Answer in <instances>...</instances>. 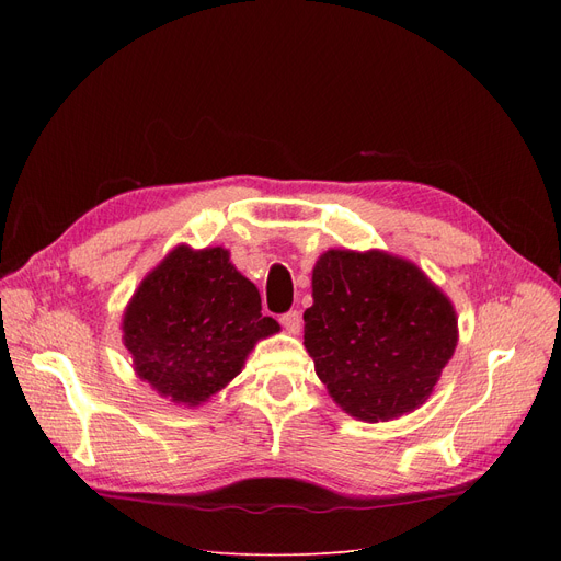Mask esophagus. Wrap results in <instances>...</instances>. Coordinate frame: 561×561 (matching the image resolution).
Instances as JSON below:
<instances>
[{
  "mask_svg": "<svg viewBox=\"0 0 561 561\" xmlns=\"http://www.w3.org/2000/svg\"><path fill=\"white\" fill-rule=\"evenodd\" d=\"M280 325L290 334H299V330H301V316H299V311L283 313L280 316Z\"/></svg>",
  "mask_w": 561,
  "mask_h": 561,
  "instance_id": "1",
  "label": "esophagus"
}]
</instances>
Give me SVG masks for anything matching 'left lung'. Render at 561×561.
I'll use <instances>...</instances> for the list:
<instances>
[{
  "mask_svg": "<svg viewBox=\"0 0 561 561\" xmlns=\"http://www.w3.org/2000/svg\"><path fill=\"white\" fill-rule=\"evenodd\" d=\"M311 287L304 346L330 398L367 423L419 410L456 351L451 299L386 250L322 252Z\"/></svg>",
  "mask_w": 561,
  "mask_h": 561,
  "instance_id": "obj_1",
  "label": "left lung"
}]
</instances>
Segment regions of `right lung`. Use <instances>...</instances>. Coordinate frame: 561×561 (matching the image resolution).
Here are the masks:
<instances>
[{
	"label": "right lung",
	"mask_w": 561,
	"mask_h": 561,
	"mask_svg": "<svg viewBox=\"0 0 561 561\" xmlns=\"http://www.w3.org/2000/svg\"><path fill=\"white\" fill-rule=\"evenodd\" d=\"M227 248L178 245L126 304L124 346L161 398L198 407L241 375L250 351L280 330Z\"/></svg>",
	"instance_id": "right-lung-1"
}]
</instances>
